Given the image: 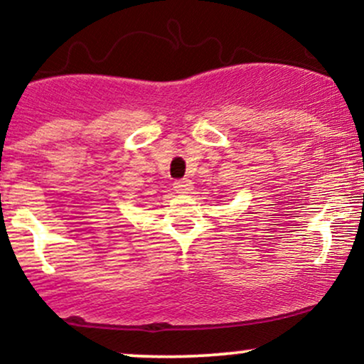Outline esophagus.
<instances>
[{
	"mask_svg": "<svg viewBox=\"0 0 364 364\" xmlns=\"http://www.w3.org/2000/svg\"><path fill=\"white\" fill-rule=\"evenodd\" d=\"M173 188L176 190V193H190L193 190V183L190 179H179V181L173 183Z\"/></svg>",
	"mask_w": 364,
	"mask_h": 364,
	"instance_id": "1",
	"label": "esophagus"
}]
</instances>
